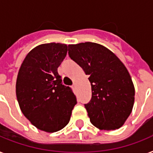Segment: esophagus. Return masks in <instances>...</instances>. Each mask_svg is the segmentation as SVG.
Segmentation results:
<instances>
[{
  "mask_svg": "<svg viewBox=\"0 0 153 153\" xmlns=\"http://www.w3.org/2000/svg\"><path fill=\"white\" fill-rule=\"evenodd\" d=\"M75 87H76V84L73 83V85H72V88L75 89Z\"/></svg>",
  "mask_w": 153,
  "mask_h": 153,
  "instance_id": "esophagus-1",
  "label": "esophagus"
}]
</instances>
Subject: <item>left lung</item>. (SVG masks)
Listing matches in <instances>:
<instances>
[{"label": "left lung", "instance_id": "1", "mask_svg": "<svg viewBox=\"0 0 153 153\" xmlns=\"http://www.w3.org/2000/svg\"><path fill=\"white\" fill-rule=\"evenodd\" d=\"M70 58L88 74L92 97L85 104L91 122L102 130H114L130 115L135 89L128 70L109 49L95 43L68 45Z\"/></svg>", "mask_w": 153, "mask_h": 153}]
</instances>
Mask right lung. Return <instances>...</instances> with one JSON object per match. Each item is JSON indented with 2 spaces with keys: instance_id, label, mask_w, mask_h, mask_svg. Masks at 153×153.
<instances>
[{
  "instance_id": "right-lung-1",
  "label": "right lung",
  "mask_w": 153,
  "mask_h": 153,
  "mask_svg": "<svg viewBox=\"0 0 153 153\" xmlns=\"http://www.w3.org/2000/svg\"><path fill=\"white\" fill-rule=\"evenodd\" d=\"M67 46L59 43L39 45L25 57L16 84L23 114L40 130L54 133L67 126L76 97L62 83L58 67L66 57Z\"/></svg>"
}]
</instances>
